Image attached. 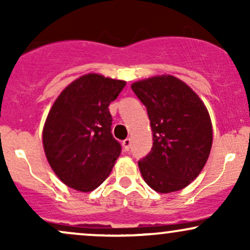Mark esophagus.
Returning <instances> with one entry per match:
<instances>
[{
	"instance_id": "esophagus-1",
	"label": "esophagus",
	"mask_w": 250,
	"mask_h": 250,
	"mask_svg": "<svg viewBox=\"0 0 250 250\" xmlns=\"http://www.w3.org/2000/svg\"><path fill=\"white\" fill-rule=\"evenodd\" d=\"M123 148H125V151H128L129 149H130V146H131V140L130 139H125V141H123Z\"/></svg>"
}]
</instances>
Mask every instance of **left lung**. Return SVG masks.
Masks as SVG:
<instances>
[{"label":"left lung","mask_w":250,"mask_h":250,"mask_svg":"<svg viewBox=\"0 0 250 250\" xmlns=\"http://www.w3.org/2000/svg\"><path fill=\"white\" fill-rule=\"evenodd\" d=\"M131 89L147 107L153 148L139 168L161 194L186 188L202 171L213 145L208 109L187 83L173 75L140 80Z\"/></svg>","instance_id":"1"}]
</instances>
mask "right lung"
Wrapping results in <instances>:
<instances>
[{"label":"right lung","mask_w":250,"mask_h":250,"mask_svg":"<svg viewBox=\"0 0 250 250\" xmlns=\"http://www.w3.org/2000/svg\"><path fill=\"white\" fill-rule=\"evenodd\" d=\"M125 81L89 73L61 91L42 131L48 163L68 187L88 193L110 174L121 146L111 135L109 103Z\"/></svg>","instance_id":"obj_1"}]
</instances>
